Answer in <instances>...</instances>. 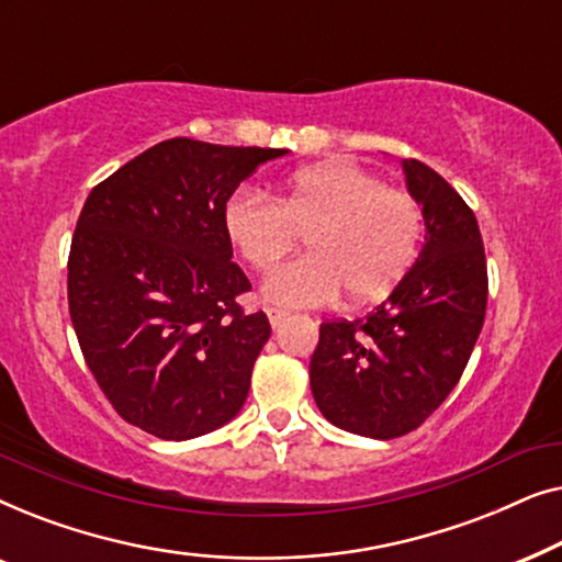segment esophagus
<instances>
[{"instance_id": "34e87169", "label": "esophagus", "mask_w": 562, "mask_h": 562, "mask_svg": "<svg viewBox=\"0 0 562 562\" xmlns=\"http://www.w3.org/2000/svg\"><path fill=\"white\" fill-rule=\"evenodd\" d=\"M266 314H268V322H271V327H273V329H276V327H281L283 322H286V317H289V312L276 310V306H268Z\"/></svg>"}]
</instances>
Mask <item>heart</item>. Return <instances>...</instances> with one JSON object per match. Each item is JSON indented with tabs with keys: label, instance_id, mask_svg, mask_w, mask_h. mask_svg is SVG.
Listing matches in <instances>:
<instances>
[{
	"label": "heart",
	"instance_id": "obj_1",
	"mask_svg": "<svg viewBox=\"0 0 562 562\" xmlns=\"http://www.w3.org/2000/svg\"><path fill=\"white\" fill-rule=\"evenodd\" d=\"M417 199L345 160L302 168L279 199L240 189L225 204V233L245 263L268 271L307 233L312 254L288 261L263 281L276 304L317 306L348 289L350 302L386 296L409 271L422 243Z\"/></svg>",
	"mask_w": 562,
	"mask_h": 562
}]
</instances>
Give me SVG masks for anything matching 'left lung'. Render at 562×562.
I'll list each match as a JSON object with an SVG mask.
<instances>
[{
	"mask_svg": "<svg viewBox=\"0 0 562 562\" xmlns=\"http://www.w3.org/2000/svg\"><path fill=\"white\" fill-rule=\"evenodd\" d=\"M425 217V245L391 296L363 319L322 322L310 360L314 402L345 432L391 440L417 429L463 375L486 317L479 222L422 160H402Z\"/></svg>",
	"mask_w": 562,
	"mask_h": 562,
	"instance_id": "left-lung-1",
	"label": "left lung"
}]
</instances>
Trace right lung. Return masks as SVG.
Segmentation results:
<instances>
[{
  "label": "right lung",
  "mask_w": 562,
  "mask_h": 562,
  "mask_svg": "<svg viewBox=\"0 0 562 562\" xmlns=\"http://www.w3.org/2000/svg\"><path fill=\"white\" fill-rule=\"evenodd\" d=\"M283 148L171 137L97 183L68 256V312L99 389L130 425L191 440L243 409L271 325L237 299L225 204Z\"/></svg>",
  "instance_id": "add662e5"
}]
</instances>
